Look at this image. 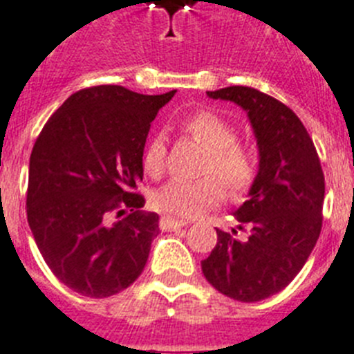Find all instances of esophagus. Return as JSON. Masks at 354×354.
<instances>
[{
    "label": "esophagus",
    "mask_w": 354,
    "mask_h": 354,
    "mask_svg": "<svg viewBox=\"0 0 354 354\" xmlns=\"http://www.w3.org/2000/svg\"><path fill=\"white\" fill-rule=\"evenodd\" d=\"M187 226L185 221H178L173 219V217H169V215H164L162 219H160V228L165 230V232H174V230H180Z\"/></svg>",
    "instance_id": "obj_1"
}]
</instances>
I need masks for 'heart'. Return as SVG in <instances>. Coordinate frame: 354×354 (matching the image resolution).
I'll return each instance as SVG.
<instances>
[{"label": "heart", "mask_w": 354, "mask_h": 354, "mask_svg": "<svg viewBox=\"0 0 354 354\" xmlns=\"http://www.w3.org/2000/svg\"><path fill=\"white\" fill-rule=\"evenodd\" d=\"M181 130L208 151L203 164V174L217 177L232 198L250 189L257 165L250 149L236 142V130L232 122L214 112H196L181 122ZM164 164L165 140L162 135H156L144 149V171L149 176H158L164 171ZM216 180L214 178L198 181L173 180L160 187L151 201L160 212L190 219L219 205L223 189Z\"/></svg>", "instance_id": "obj_1"}]
</instances>
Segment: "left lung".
<instances>
[{"mask_svg":"<svg viewBox=\"0 0 354 354\" xmlns=\"http://www.w3.org/2000/svg\"><path fill=\"white\" fill-rule=\"evenodd\" d=\"M210 100L239 104L253 128L258 171L248 201L236 208V239L217 230V244L201 262L208 283L224 296L254 303L283 290L303 269L322 226L324 174L308 131L296 113L251 87L208 91Z\"/></svg>","mask_w":354,"mask_h":354,"instance_id":"obj_1","label":"left lung"}]
</instances>
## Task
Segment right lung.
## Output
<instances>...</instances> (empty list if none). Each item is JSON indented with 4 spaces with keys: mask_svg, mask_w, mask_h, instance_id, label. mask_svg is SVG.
<instances>
[{
    "mask_svg": "<svg viewBox=\"0 0 354 354\" xmlns=\"http://www.w3.org/2000/svg\"><path fill=\"white\" fill-rule=\"evenodd\" d=\"M174 92L137 94L119 85L67 97L30 156L26 214L44 262L71 290L109 297L142 274L158 214L131 190L142 181L153 119ZM131 214L109 223L113 211Z\"/></svg>",
    "mask_w": 354,
    "mask_h": 354,
    "instance_id": "right-lung-1",
    "label": "right lung"
}]
</instances>
